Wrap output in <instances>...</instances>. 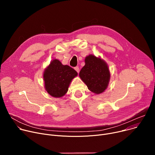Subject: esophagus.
Here are the masks:
<instances>
[{
  "label": "esophagus",
  "instance_id": "34e87169",
  "mask_svg": "<svg viewBox=\"0 0 155 155\" xmlns=\"http://www.w3.org/2000/svg\"><path fill=\"white\" fill-rule=\"evenodd\" d=\"M74 69H75L78 73H79V72H80V69H79L78 67H75V68H74Z\"/></svg>",
  "mask_w": 155,
  "mask_h": 155
}]
</instances>
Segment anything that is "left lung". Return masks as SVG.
Masks as SVG:
<instances>
[{
	"label": "left lung",
	"instance_id": "left-lung-1",
	"mask_svg": "<svg viewBox=\"0 0 155 155\" xmlns=\"http://www.w3.org/2000/svg\"><path fill=\"white\" fill-rule=\"evenodd\" d=\"M84 62L79 73L80 78L90 91L96 94L102 93L107 88L110 79L108 64L101 57L93 54L86 56Z\"/></svg>",
	"mask_w": 155,
	"mask_h": 155
}]
</instances>
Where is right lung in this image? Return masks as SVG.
<instances>
[{
	"instance_id": "obj_1",
	"label": "right lung",
	"mask_w": 155,
	"mask_h": 155,
	"mask_svg": "<svg viewBox=\"0 0 155 155\" xmlns=\"http://www.w3.org/2000/svg\"><path fill=\"white\" fill-rule=\"evenodd\" d=\"M77 75L70 66L63 65L58 59H53L43 71L44 87L52 97H62L67 93L71 83Z\"/></svg>"
}]
</instances>
